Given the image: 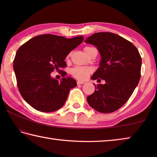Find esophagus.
<instances>
[{
	"mask_svg": "<svg viewBox=\"0 0 157 157\" xmlns=\"http://www.w3.org/2000/svg\"><path fill=\"white\" fill-rule=\"evenodd\" d=\"M84 83H85L84 82L80 81V80H78V82H77V84H84Z\"/></svg>",
	"mask_w": 157,
	"mask_h": 157,
	"instance_id": "1",
	"label": "esophagus"
}]
</instances>
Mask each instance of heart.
Listing matches in <instances>:
<instances>
[{
  "label": "heart",
  "instance_id": "b5f03b06",
  "mask_svg": "<svg viewBox=\"0 0 157 157\" xmlns=\"http://www.w3.org/2000/svg\"><path fill=\"white\" fill-rule=\"evenodd\" d=\"M92 47L86 46L84 48V51L85 54H86L89 50L92 49ZM69 57V55H68L67 59ZM92 72L91 68L88 67H81V66H76L73 68L71 69V74L72 75L73 78L75 79H80V80H84L86 79L87 77L89 76V74H91Z\"/></svg>",
  "mask_w": 157,
  "mask_h": 157
}]
</instances>
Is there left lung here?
Masks as SVG:
<instances>
[{"label":"left lung","mask_w":157,"mask_h":157,"mask_svg":"<svg viewBox=\"0 0 157 157\" xmlns=\"http://www.w3.org/2000/svg\"><path fill=\"white\" fill-rule=\"evenodd\" d=\"M85 42L96 46L101 55L100 67L91 79L105 81L94 84L95 90L87 102L100 113L113 112L125 104L139 84L141 57L134 44L114 33H95Z\"/></svg>","instance_id":"1"}]
</instances>
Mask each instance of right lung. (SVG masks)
Wrapping results in <instances>:
<instances>
[{
	"mask_svg": "<svg viewBox=\"0 0 157 157\" xmlns=\"http://www.w3.org/2000/svg\"><path fill=\"white\" fill-rule=\"evenodd\" d=\"M84 37L67 39L55 34H41L32 38L18 49L14 70L21 96L32 107L42 112L59 109L67 99L71 89L77 82L71 78L59 82L50 73L56 70L66 75L64 59L78 47Z\"/></svg>",
	"mask_w": 157,
	"mask_h": 157,
	"instance_id": "1",
	"label": "right lung"
}]
</instances>
